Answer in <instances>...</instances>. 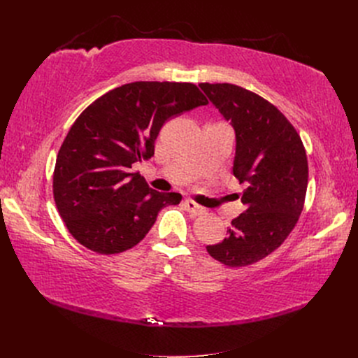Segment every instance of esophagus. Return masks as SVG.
<instances>
[{"label":"esophagus","instance_id":"obj_1","mask_svg":"<svg viewBox=\"0 0 358 358\" xmlns=\"http://www.w3.org/2000/svg\"><path fill=\"white\" fill-rule=\"evenodd\" d=\"M184 208H185L187 212H190V213H193V215H200V213L203 212L201 206L197 204L196 201L190 200V199H185V200H184Z\"/></svg>","mask_w":358,"mask_h":358}]
</instances>
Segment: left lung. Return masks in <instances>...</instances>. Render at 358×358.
I'll list each match as a JSON object with an SVG mask.
<instances>
[{
    "label": "left lung",
    "instance_id": "obj_1",
    "mask_svg": "<svg viewBox=\"0 0 358 358\" xmlns=\"http://www.w3.org/2000/svg\"><path fill=\"white\" fill-rule=\"evenodd\" d=\"M235 130L234 176L245 184V210L227 238L206 250L228 267H245L275 251L296 227L308 189V158L296 129L275 106L234 84L201 83Z\"/></svg>",
    "mask_w": 358,
    "mask_h": 358
}]
</instances>
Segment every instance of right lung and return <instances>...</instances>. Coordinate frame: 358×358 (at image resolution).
<instances>
[{"label":"right lung","instance_id":"1","mask_svg":"<svg viewBox=\"0 0 358 358\" xmlns=\"http://www.w3.org/2000/svg\"><path fill=\"white\" fill-rule=\"evenodd\" d=\"M208 100L190 83L138 81L108 91L75 120L53 173L56 208L71 235L99 254L139 243L180 193L150 189L134 169L154 157L162 124Z\"/></svg>","mask_w":358,"mask_h":358}]
</instances>
